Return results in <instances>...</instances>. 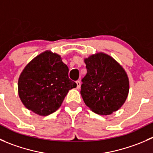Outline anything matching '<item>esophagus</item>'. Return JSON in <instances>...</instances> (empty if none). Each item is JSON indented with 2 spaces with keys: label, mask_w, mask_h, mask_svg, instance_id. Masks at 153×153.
I'll use <instances>...</instances> for the list:
<instances>
[{
  "label": "esophagus",
  "mask_w": 153,
  "mask_h": 153,
  "mask_svg": "<svg viewBox=\"0 0 153 153\" xmlns=\"http://www.w3.org/2000/svg\"><path fill=\"white\" fill-rule=\"evenodd\" d=\"M76 84H77L76 88H77V89H79V88L81 87V82H80V81H76Z\"/></svg>",
  "instance_id": "1"
}]
</instances>
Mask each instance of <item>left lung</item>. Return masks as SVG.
Here are the masks:
<instances>
[{
    "mask_svg": "<svg viewBox=\"0 0 153 153\" xmlns=\"http://www.w3.org/2000/svg\"><path fill=\"white\" fill-rule=\"evenodd\" d=\"M87 72L82 79L81 94L84 103L98 115L115 112L126 101L129 78L124 68L103 52L84 59Z\"/></svg>",
    "mask_w": 153,
    "mask_h": 153,
    "instance_id": "left-lung-1",
    "label": "left lung"
}]
</instances>
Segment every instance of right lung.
I'll return each instance as SVG.
<instances>
[{"label":"right lung","instance_id":"1","mask_svg":"<svg viewBox=\"0 0 153 153\" xmlns=\"http://www.w3.org/2000/svg\"><path fill=\"white\" fill-rule=\"evenodd\" d=\"M69 68L61 56L45 51L26 66L18 79V95L23 104L42 116L59 109L76 83L68 76Z\"/></svg>","mask_w":153,"mask_h":153}]
</instances>
